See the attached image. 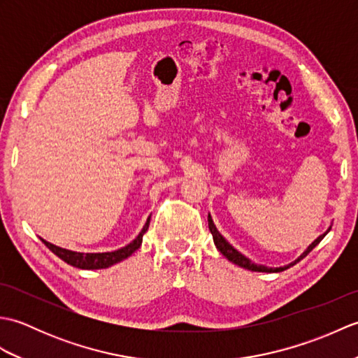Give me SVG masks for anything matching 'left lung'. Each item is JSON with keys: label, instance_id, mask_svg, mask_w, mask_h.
Here are the masks:
<instances>
[{"label": "left lung", "instance_id": "1", "mask_svg": "<svg viewBox=\"0 0 358 358\" xmlns=\"http://www.w3.org/2000/svg\"><path fill=\"white\" fill-rule=\"evenodd\" d=\"M208 223H209V231H210V234H212V238H214V243H215V246H217V249L220 250V252H222L229 262L241 266V268L249 269V271H255V272H280V271H285V269H287V268H291V266H294V264L299 263L300 260H303V258H305V257L310 252V250H313V249L318 245V243H320V241L324 238V235L331 231V229H328L323 235H320V237H318V238L313 243V245H310V246L305 250V252H303L299 258H296V260H295L294 263L285 266V268L272 269V268H266V266H262V264L252 263V262L249 260V258H246L245 255H241L237 249H234V248L229 245V243H227V241L223 238V235L217 231V227H215L214 222H212L210 215H208Z\"/></svg>", "mask_w": 358, "mask_h": 358}]
</instances>
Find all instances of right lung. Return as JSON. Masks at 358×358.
Masks as SVG:
<instances>
[{
	"label": "right lung",
	"instance_id": "add662e5",
	"mask_svg": "<svg viewBox=\"0 0 358 358\" xmlns=\"http://www.w3.org/2000/svg\"><path fill=\"white\" fill-rule=\"evenodd\" d=\"M150 223V217L148 218L146 224L141 229V232L138 234V237H136L132 243H129L127 246L121 248L118 250H113V252H103V254H80V252H73V250H67L63 248H58L55 245H52V243L45 241L41 238V241L44 243L45 246H48L53 254L57 257L62 258L63 262H66L67 264L75 266V268H80V269H104V268H109V266L115 264L121 260H124L129 255H132L136 249L141 246V241H143V235L144 232L148 231Z\"/></svg>",
	"mask_w": 358,
	"mask_h": 358
}]
</instances>
